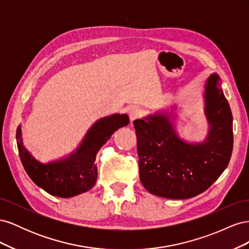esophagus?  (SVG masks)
Masks as SVG:
<instances>
[{
  "instance_id": "obj_1",
  "label": "esophagus",
  "mask_w": 249,
  "mask_h": 249,
  "mask_svg": "<svg viewBox=\"0 0 249 249\" xmlns=\"http://www.w3.org/2000/svg\"><path fill=\"white\" fill-rule=\"evenodd\" d=\"M140 115H141V109L137 106H133L129 110V116H130L131 122H133V120H135V119H137Z\"/></svg>"
}]
</instances>
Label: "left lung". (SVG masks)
Here are the masks:
<instances>
[{"instance_id":"1","label":"left lung","mask_w":249,"mask_h":249,"mask_svg":"<svg viewBox=\"0 0 249 249\" xmlns=\"http://www.w3.org/2000/svg\"><path fill=\"white\" fill-rule=\"evenodd\" d=\"M209 133L202 142L179 137L175 124L176 107L134 120L141 184L157 196L186 199L206 191L229 165L232 152V115L212 73L203 90Z\"/></svg>"}]
</instances>
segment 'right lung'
<instances>
[{
  "label": "right lung",
  "instance_id": "1",
  "mask_svg": "<svg viewBox=\"0 0 249 249\" xmlns=\"http://www.w3.org/2000/svg\"><path fill=\"white\" fill-rule=\"evenodd\" d=\"M126 114L115 113L102 117L90 126L80 145L61 159L42 163L31 155L22 141L21 125L17 129V142L22 166L33 182L58 197H72L89 191L95 185L96 154L112 134L129 124Z\"/></svg>",
  "mask_w": 249,
  "mask_h": 249
}]
</instances>
